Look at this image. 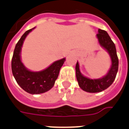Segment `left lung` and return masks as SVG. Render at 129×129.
<instances>
[{
	"mask_svg": "<svg viewBox=\"0 0 129 129\" xmlns=\"http://www.w3.org/2000/svg\"><path fill=\"white\" fill-rule=\"evenodd\" d=\"M97 38L98 39L100 44L109 53L112 64L107 75L102 78L93 80L85 77L80 73L79 64L77 62L76 64V76L78 85L83 90L90 93L100 92L112 84L115 79L119 67V59L117 55L115 45L107 31L99 29Z\"/></svg>",
	"mask_w": 129,
	"mask_h": 129,
	"instance_id": "8db88e82",
	"label": "left lung"
}]
</instances>
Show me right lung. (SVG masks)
<instances>
[{
  "mask_svg": "<svg viewBox=\"0 0 129 129\" xmlns=\"http://www.w3.org/2000/svg\"><path fill=\"white\" fill-rule=\"evenodd\" d=\"M34 28L26 31L16 45L12 58L11 67L14 77L19 86L27 93L39 94L46 92L53 88L65 58L53 62L44 71L40 72L28 71L21 62L20 52L24 39Z\"/></svg>",
  "mask_w": 129,
  "mask_h": 129,
  "instance_id": "obj_1",
  "label": "right lung"
}]
</instances>
